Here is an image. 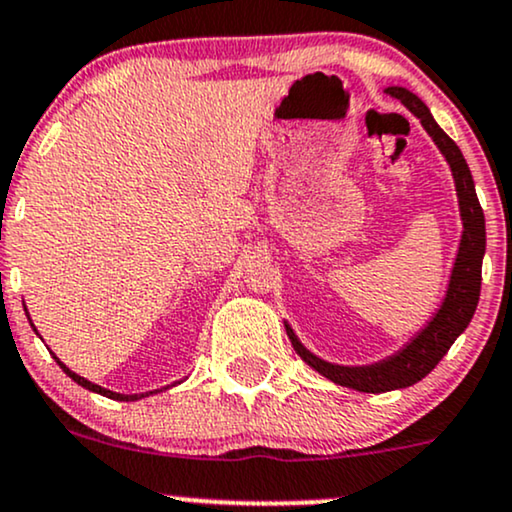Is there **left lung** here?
<instances>
[{"label":"left lung","mask_w":512,"mask_h":512,"mask_svg":"<svg viewBox=\"0 0 512 512\" xmlns=\"http://www.w3.org/2000/svg\"><path fill=\"white\" fill-rule=\"evenodd\" d=\"M389 95L403 102L412 116H417L424 131L439 147V152L451 166V176L455 183V195H458L460 221H463V233H460L458 252H455L451 276H448L446 293L439 310L434 317L417 331L415 336L398 348L396 353L384 357L379 362H369V365H336V362L322 360V357L307 350L300 338L295 336L291 324H286V334L291 338L295 353L310 365L315 372L322 374L329 381L346 389L360 393H386L396 389H408L417 381L427 377L432 369L439 365V360L448 353L458 338L470 324V319L477 310L479 303V288H482V260L486 250V229H484V212L479 205L477 193H474V181L470 174L460 147L443 133V128L434 121L432 112L415 92L391 85L386 88Z\"/></svg>","instance_id":"obj_1"}]
</instances>
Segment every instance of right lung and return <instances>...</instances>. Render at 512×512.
I'll use <instances>...</instances> for the list:
<instances>
[{"mask_svg": "<svg viewBox=\"0 0 512 512\" xmlns=\"http://www.w3.org/2000/svg\"><path fill=\"white\" fill-rule=\"evenodd\" d=\"M28 319H30V315H28ZM35 329V324H30ZM38 331V329H35ZM54 355V353H52ZM54 360H57V365L64 369L66 374H69V377L76 381L78 386H83V389H88V391H92V393H100V396H107V398H112V400H140V398H145V396H150V393H157V391H162V389H157V391H147V393H116V391H109V389H104V386H100V384H92V381H88L85 377H80V374H76V372H71L69 367L64 365V362L59 360L57 355H54ZM176 384H181V381H176ZM166 389H169V386H166Z\"/></svg>", "mask_w": 512, "mask_h": 512, "instance_id": "1", "label": "right lung"}]
</instances>
